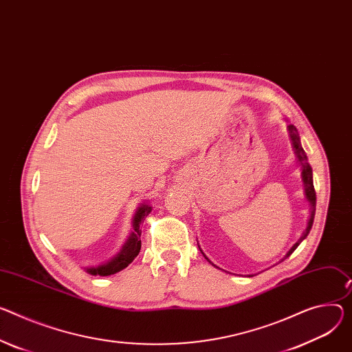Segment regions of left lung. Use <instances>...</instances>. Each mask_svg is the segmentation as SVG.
I'll return each instance as SVG.
<instances>
[{"instance_id": "1", "label": "left lung", "mask_w": 352, "mask_h": 352, "mask_svg": "<svg viewBox=\"0 0 352 352\" xmlns=\"http://www.w3.org/2000/svg\"><path fill=\"white\" fill-rule=\"evenodd\" d=\"M287 132H289V138H291V142H292V146H294V150H295V154H296V158H298V163L300 164L302 167V181H303V185H305V197L307 199V202L310 204V217H309V221H307V228L306 230L302 233L300 239L292 245V248L286 252V255L283 257L287 258L289 255L298 248V245L307 237L311 226H313V220H314V212H316V192H314V186H313V171H311V167L307 162V155L300 144V138H299V133H298V129L294 126V124H289L287 126ZM199 247V245H198ZM201 250V247H199ZM202 251V250H201ZM204 254V252H202ZM205 255V254H204ZM205 258L209 261V258L205 255ZM213 267H216L212 261H209ZM219 268V267H216ZM220 270V268H219ZM248 276H252V275H248Z\"/></svg>"}]
</instances>
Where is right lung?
<instances>
[{
	"label": "right lung",
	"mask_w": 352,
	"mask_h": 352,
	"mask_svg": "<svg viewBox=\"0 0 352 352\" xmlns=\"http://www.w3.org/2000/svg\"><path fill=\"white\" fill-rule=\"evenodd\" d=\"M150 212H151V206L147 202L142 204L136 209V213L132 219L133 230H132L131 236L127 237V240L124 241V244L122 245V248L119 250V252L115 255V257H112L107 263H102L97 267H87L84 270L89 275L108 276V275H113V274L124 270L127 265H129L138 257V254L140 252V248H142V240H140L142 229H140V225H142V221L144 220V217H147V214Z\"/></svg>",
	"instance_id": "1"
}]
</instances>
